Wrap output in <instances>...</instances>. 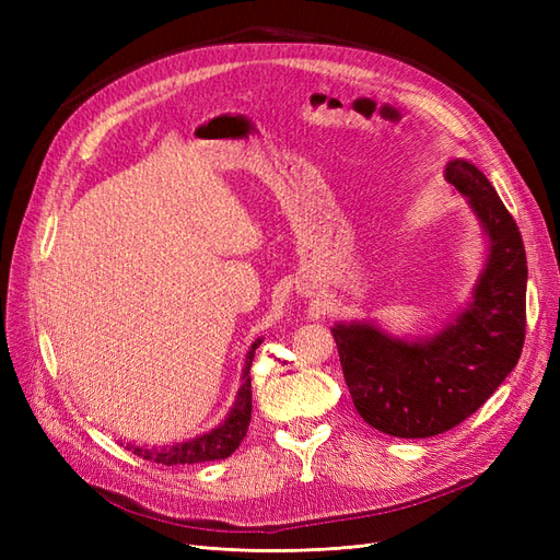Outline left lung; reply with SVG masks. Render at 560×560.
Wrapping results in <instances>:
<instances>
[{
    "label": "left lung",
    "mask_w": 560,
    "mask_h": 560,
    "mask_svg": "<svg viewBox=\"0 0 560 560\" xmlns=\"http://www.w3.org/2000/svg\"><path fill=\"white\" fill-rule=\"evenodd\" d=\"M444 179L465 196L486 238L467 306L422 338H399L371 319L331 327L354 409L401 439L442 434L469 418L512 374L525 338L528 264L516 222L474 163L451 159Z\"/></svg>",
    "instance_id": "left-lung-1"
}]
</instances>
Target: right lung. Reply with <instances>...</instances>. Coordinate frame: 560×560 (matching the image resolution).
I'll use <instances>...</instances> for the list:
<instances>
[{"label": "right lung", "instance_id": "1", "mask_svg": "<svg viewBox=\"0 0 560 560\" xmlns=\"http://www.w3.org/2000/svg\"><path fill=\"white\" fill-rule=\"evenodd\" d=\"M261 346V338L254 341L245 354V366L241 376V387L235 401L231 406L229 416L224 418L222 425L214 430L198 434L194 439H186V442L173 444V446H138L128 444L126 448L135 455L144 457V460H154L161 465H194V463H210V460H224L247 434L249 420H252V378H249V366L254 360V350Z\"/></svg>", "mask_w": 560, "mask_h": 560}]
</instances>
